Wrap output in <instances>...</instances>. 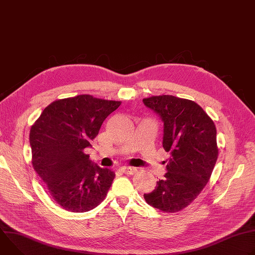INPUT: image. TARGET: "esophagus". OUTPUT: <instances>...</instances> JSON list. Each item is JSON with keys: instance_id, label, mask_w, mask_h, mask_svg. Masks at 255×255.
Wrapping results in <instances>:
<instances>
[{"instance_id": "34e87169", "label": "esophagus", "mask_w": 255, "mask_h": 255, "mask_svg": "<svg viewBox=\"0 0 255 255\" xmlns=\"http://www.w3.org/2000/svg\"><path fill=\"white\" fill-rule=\"evenodd\" d=\"M120 171L126 174H135L137 172V169L135 167H131V166H122L120 167Z\"/></svg>"}]
</instances>
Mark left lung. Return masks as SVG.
I'll return each instance as SVG.
<instances>
[{
  "mask_svg": "<svg viewBox=\"0 0 255 255\" xmlns=\"http://www.w3.org/2000/svg\"><path fill=\"white\" fill-rule=\"evenodd\" d=\"M163 121V148L170 152L167 172L144 199L150 206L175 213L188 207L203 191L219 149L213 120L197 103L170 95L143 99Z\"/></svg>",
  "mask_w": 255,
  "mask_h": 255,
  "instance_id": "left-lung-1",
  "label": "left lung"
}]
</instances>
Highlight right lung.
I'll use <instances>...</instances> for the list:
<instances>
[{"mask_svg": "<svg viewBox=\"0 0 255 255\" xmlns=\"http://www.w3.org/2000/svg\"><path fill=\"white\" fill-rule=\"evenodd\" d=\"M120 101L79 95L49 104L30 129L34 170L62 209L83 213L100 205L115 178L109 168L94 165L85 149Z\"/></svg>", "mask_w": 255, "mask_h": 255, "instance_id": "1", "label": "right lung"}]
</instances>
